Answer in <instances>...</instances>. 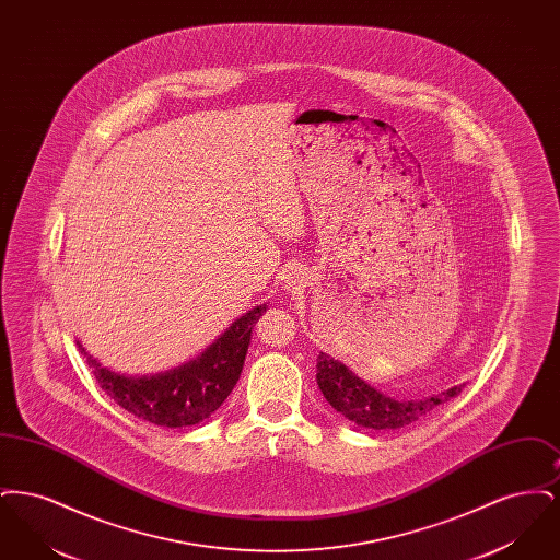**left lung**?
I'll use <instances>...</instances> for the list:
<instances>
[{
    "mask_svg": "<svg viewBox=\"0 0 560 560\" xmlns=\"http://www.w3.org/2000/svg\"><path fill=\"white\" fill-rule=\"evenodd\" d=\"M317 384L323 397L338 413H342L357 427L372 430L409 427L411 422L424 418L436 405L457 397L464 388V384H457L450 390H443L441 395L411 400L393 399L375 390L372 384L361 380L342 361L325 352H320L317 359Z\"/></svg>",
    "mask_w": 560,
    "mask_h": 560,
    "instance_id": "1",
    "label": "left lung"
}]
</instances>
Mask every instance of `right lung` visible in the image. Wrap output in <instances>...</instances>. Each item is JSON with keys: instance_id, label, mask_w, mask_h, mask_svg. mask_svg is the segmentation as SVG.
<instances>
[{"instance_id": "1", "label": "right lung", "mask_w": 560, "mask_h": 560, "mask_svg": "<svg viewBox=\"0 0 560 560\" xmlns=\"http://www.w3.org/2000/svg\"><path fill=\"white\" fill-rule=\"evenodd\" d=\"M267 313V302L233 320L210 347L165 372L130 375L105 368L80 340L81 354L101 388L136 418L165 428L195 427L208 420L233 393L252 340V329Z\"/></svg>"}]
</instances>
